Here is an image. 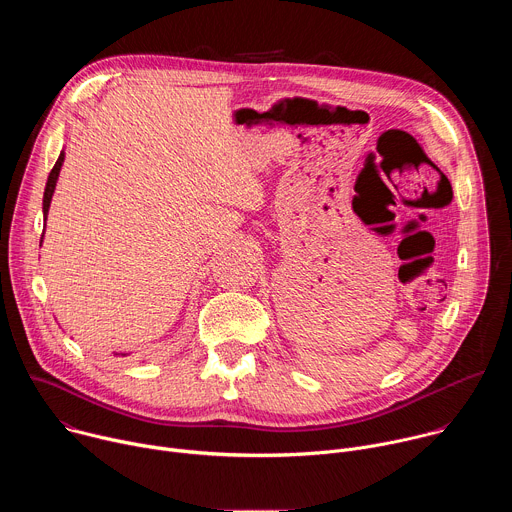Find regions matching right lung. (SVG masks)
<instances>
[{"label": "right lung", "instance_id": "right-lung-1", "mask_svg": "<svg viewBox=\"0 0 512 512\" xmlns=\"http://www.w3.org/2000/svg\"><path fill=\"white\" fill-rule=\"evenodd\" d=\"M62 164H64V150L60 152V156H58V160H56V164H54V168H52V172H50V176H48V180H46L44 198H42V214H44V223H46V218H48L50 202H52V196H54V190H56V182H58V176H60V168H62ZM42 239H44V235H42ZM42 239H40V247H42ZM113 354H115V356H127L129 352H113Z\"/></svg>", "mask_w": 512, "mask_h": 512}]
</instances>
